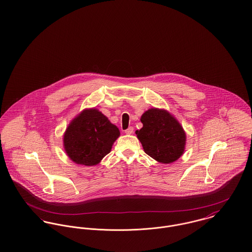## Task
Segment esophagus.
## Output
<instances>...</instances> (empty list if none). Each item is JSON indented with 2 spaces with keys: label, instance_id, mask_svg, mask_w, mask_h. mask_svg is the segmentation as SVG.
Listing matches in <instances>:
<instances>
[{
  "label": "esophagus",
  "instance_id": "esophagus-1",
  "mask_svg": "<svg viewBox=\"0 0 252 252\" xmlns=\"http://www.w3.org/2000/svg\"><path fill=\"white\" fill-rule=\"evenodd\" d=\"M125 132H126V134H131V133L133 132V127H132V126H129L127 129L125 130Z\"/></svg>",
  "mask_w": 252,
  "mask_h": 252
}]
</instances>
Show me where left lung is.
<instances>
[{
	"label": "left lung",
	"mask_w": 252,
	"mask_h": 252,
	"mask_svg": "<svg viewBox=\"0 0 252 252\" xmlns=\"http://www.w3.org/2000/svg\"><path fill=\"white\" fill-rule=\"evenodd\" d=\"M135 133L145 153L161 163H172L185 152L187 135L181 124L164 109L151 108L141 116Z\"/></svg>",
	"instance_id": "left-lung-1"
}]
</instances>
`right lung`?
I'll use <instances>...</instances> for the list:
<instances>
[{
	"mask_svg": "<svg viewBox=\"0 0 252 252\" xmlns=\"http://www.w3.org/2000/svg\"><path fill=\"white\" fill-rule=\"evenodd\" d=\"M119 136V128L102 113L95 108L85 109L68 125L63 147L75 163L94 166L110 153Z\"/></svg>",
	"mask_w": 252,
	"mask_h": 252,
	"instance_id": "1",
	"label": "right lung"
}]
</instances>
